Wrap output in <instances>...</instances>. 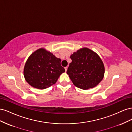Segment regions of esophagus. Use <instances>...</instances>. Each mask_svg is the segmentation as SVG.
Instances as JSON below:
<instances>
[{"mask_svg":"<svg viewBox=\"0 0 132 132\" xmlns=\"http://www.w3.org/2000/svg\"><path fill=\"white\" fill-rule=\"evenodd\" d=\"M64 68H65V71H67V69H68V67H65Z\"/></svg>","mask_w":132,"mask_h":132,"instance_id":"obj_1","label":"esophagus"}]
</instances>
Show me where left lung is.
<instances>
[{
  "label": "left lung",
  "instance_id": "left-lung-1",
  "mask_svg": "<svg viewBox=\"0 0 132 132\" xmlns=\"http://www.w3.org/2000/svg\"><path fill=\"white\" fill-rule=\"evenodd\" d=\"M71 63L67 71L74 85L87 90L98 85L105 73V67L101 58L87 48L78 50L71 55Z\"/></svg>",
  "mask_w": 132,
  "mask_h": 132
}]
</instances>
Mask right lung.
I'll list each match as a JSON object with an SVG mask.
<instances>
[{"label":"right lung","instance_id":"obj_1","mask_svg":"<svg viewBox=\"0 0 132 132\" xmlns=\"http://www.w3.org/2000/svg\"><path fill=\"white\" fill-rule=\"evenodd\" d=\"M61 62V59L45 49L37 50L26 62L23 70L25 80L35 88H48L54 84L61 74L65 72Z\"/></svg>","mask_w":132,"mask_h":132}]
</instances>
